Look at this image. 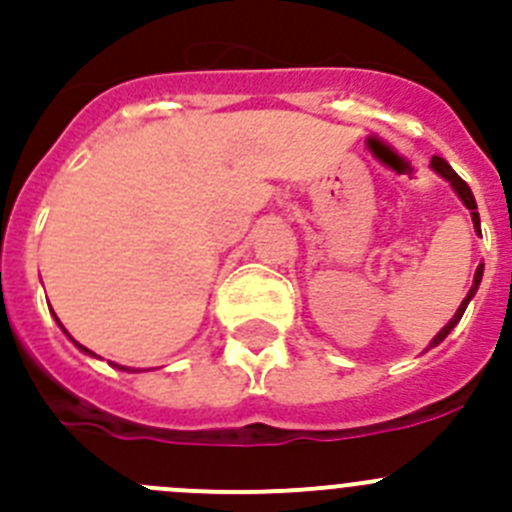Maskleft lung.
I'll list each match as a JSON object with an SVG mask.
<instances>
[{
  "label": "left lung",
  "instance_id": "8db88e82",
  "mask_svg": "<svg viewBox=\"0 0 512 512\" xmlns=\"http://www.w3.org/2000/svg\"><path fill=\"white\" fill-rule=\"evenodd\" d=\"M431 169L436 171V174L441 176V179H446V182L451 184V189H454V192H456V197H459V200L464 202V207H467V210L472 212V223H474V230H477V233H479V212H477V202H474V194H472V189H469V184L464 182V179H461V176L456 174V171L451 169V166L446 164V161H443L441 156H433V158H431ZM482 274H485V264H479V266H477V271H474V282H472V287H469L467 297H464V300H461L459 310L454 312V318H451L449 323L443 325V328L438 330L436 336H433V341L428 343V348L438 346V343H441L443 338L449 336L451 330L456 328V323H459V320H461V315H464V310H467V305H469V302H472V297L477 295L479 282H482ZM428 348H425V351H428Z\"/></svg>",
  "mask_w": 512,
  "mask_h": 512
}]
</instances>
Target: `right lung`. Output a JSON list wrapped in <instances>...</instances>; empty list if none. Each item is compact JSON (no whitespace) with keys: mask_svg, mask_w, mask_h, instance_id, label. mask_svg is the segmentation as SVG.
Here are the masks:
<instances>
[{"mask_svg":"<svg viewBox=\"0 0 512 512\" xmlns=\"http://www.w3.org/2000/svg\"><path fill=\"white\" fill-rule=\"evenodd\" d=\"M53 318H56V312H53ZM56 323H58V325H61V320H58V318H56ZM61 330H63V333H66V336H69V330L63 328V325H61ZM69 341H71V343H74V346H76V348H79L81 354H87V356H97V354H92V351H89V348H87V346H81V343H76V341H74V338H71V336H69ZM112 366H117V369H120V372H140V369H130V366H120V364H112Z\"/></svg>","mask_w":512,"mask_h":512,"instance_id":"obj_1","label":"right lung"}]
</instances>
